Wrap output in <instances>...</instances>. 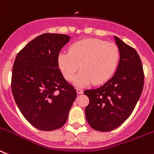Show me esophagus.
Masks as SVG:
<instances>
[{
  "instance_id": "esophagus-1",
  "label": "esophagus",
  "mask_w": 154,
  "mask_h": 154,
  "mask_svg": "<svg viewBox=\"0 0 154 154\" xmlns=\"http://www.w3.org/2000/svg\"><path fill=\"white\" fill-rule=\"evenodd\" d=\"M83 89L81 88H77V94H82L83 93Z\"/></svg>"
}]
</instances>
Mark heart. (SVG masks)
I'll return each instance as SVG.
<instances>
[{
	"instance_id": "1",
	"label": "heart",
	"mask_w": 154,
	"mask_h": 154,
	"mask_svg": "<svg viewBox=\"0 0 154 154\" xmlns=\"http://www.w3.org/2000/svg\"><path fill=\"white\" fill-rule=\"evenodd\" d=\"M120 53L115 44L95 38L77 41L70 45L69 52L62 51L58 55V65L66 79L80 86L93 82L103 84L113 76L118 64Z\"/></svg>"
}]
</instances>
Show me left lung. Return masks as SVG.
Returning a JSON list of instances; mask_svg holds the SVG:
<instances>
[{
  "mask_svg": "<svg viewBox=\"0 0 154 154\" xmlns=\"http://www.w3.org/2000/svg\"><path fill=\"white\" fill-rule=\"evenodd\" d=\"M114 38L120 52L116 73L101 87L84 91L89 99L85 107L86 120L99 131H112L130 117L144 85V72L139 54L120 38Z\"/></svg>",
  "mask_w": 154,
  "mask_h": 154,
  "instance_id": "8db88e82",
  "label": "left lung"
}]
</instances>
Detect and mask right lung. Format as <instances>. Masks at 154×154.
I'll return each instance as SVG.
<instances>
[{
    "mask_svg": "<svg viewBox=\"0 0 154 154\" xmlns=\"http://www.w3.org/2000/svg\"><path fill=\"white\" fill-rule=\"evenodd\" d=\"M70 37L43 33L29 42L15 57L11 91L26 121L41 131H54L66 122L77 91L58 65L60 50Z\"/></svg>",
    "mask_w": 154,
    "mask_h": 154,
    "instance_id": "add662e5",
    "label": "right lung"
}]
</instances>
